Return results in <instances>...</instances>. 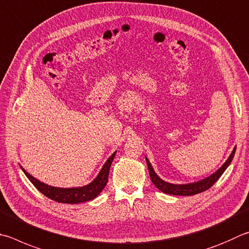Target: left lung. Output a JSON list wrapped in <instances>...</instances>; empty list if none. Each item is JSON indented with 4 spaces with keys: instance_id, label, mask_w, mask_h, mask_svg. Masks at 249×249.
Wrapping results in <instances>:
<instances>
[{
    "instance_id": "8db88e82",
    "label": "left lung",
    "mask_w": 249,
    "mask_h": 249,
    "mask_svg": "<svg viewBox=\"0 0 249 249\" xmlns=\"http://www.w3.org/2000/svg\"><path fill=\"white\" fill-rule=\"evenodd\" d=\"M235 150H236V148H234V150L232 151L231 155H230L227 162H225V163L221 166V168L216 171L215 173L210 175L209 178L199 180V182L192 183V184H185V185H174V184H170V183L164 182V180H162L159 176L156 174V172L153 171L150 162H149L147 158H146V161H147V165H148V170H149V175H150L152 183L155 184V186L158 189H160L161 192H163L165 194H170V195L192 196V195H196V194L206 192L207 189H209L212 185H213L216 180L221 178V175L223 174V172L227 170V168L230 164H231V162H232L234 155H235Z\"/></svg>"
}]
</instances>
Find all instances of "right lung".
<instances>
[{"instance_id":"right-lung-1","label":"right lung","mask_w":249,"mask_h":249,"mask_svg":"<svg viewBox=\"0 0 249 249\" xmlns=\"http://www.w3.org/2000/svg\"><path fill=\"white\" fill-rule=\"evenodd\" d=\"M114 152L113 155L107 159L106 164L103 165L100 173L98 174L96 178L93 179L92 183H90L87 186L84 187H77V188H56L53 186H49V185L41 183L40 180L36 179L34 176L27 173V172L22 169L24 173L27 178H29L34 186L38 189L40 193H42L44 196L50 198L56 202L61 203H80L85 201L92 200L96 198L99 194L102 192V189L106 187L107 183V178H109V172L113 159L115 157Z\"/></svg>"}]
</instances>
